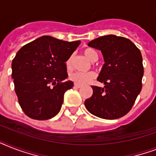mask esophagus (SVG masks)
Returning <instances> with one entry per match:
<instances>
[{
  "label": "esophagus",
  "instance_id": "obj_1",
  "mask_svg": "<svg viewBox=\"0 0 156 156\" xmlns=\"http://www.w3.org/2000/svg\"><path fill=\"white\" fill-rule=\"evenodd\" d=\"M74 87L77 88H80L82 87V86L80 85V84H78V83H74Z\"/></svg>",
  "mask_w": 156,
  "mask_h": 156
}]
</instances>
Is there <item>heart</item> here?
I'll use <instances>...</instances> for the list:
<instances>
[{"mask_svg":"<svg viewBox=\"0 0 156 156\" xmlns=\"http://www.w3.org/2000/svg\"><path fill=\"white\" fill-rule=\"evenodd\" d=\"M83 53L86 56V57L89 59L90 61H96L99 58L97 52L93 48H86L83 51ZM71 61H72V57H69L67 61V66H70ZM95 78V73L93 72H88V73H82V72H73L69 74V79L73 81L75 83L80 84V85H85L87 83H89L90 82Z\"/></svg>","mask_w":156,"mask_h":156,"instance_id":"heart-1","label":"heart"}]
</instances>
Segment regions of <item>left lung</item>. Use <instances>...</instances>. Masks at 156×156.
<instances>
[{"label":"left lung","mask_w":156,"mask_h":156,"mask_svg":"<svg viewBox=\"0 0 156 156\" xmlns=\"http://www.w3.org/2000/svg\"><path fill=\"white\" fill-rule=\"evenodd\" d=\"M88 46L102 52L105 63L97 80L105 86H91L93 94L86 100V108L100 118H120L130 111L142 90L144 69L140 50L129 39L114 35L95 39Z\"/></svg>","instance_id":"8db88e82"}]
</instances>
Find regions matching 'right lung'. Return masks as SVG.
I'll use <instances>...</instances> for the list:
<instances>
[{
	"mask_svg": "<svg viewBox=\"0 0 156 156\" xmlns=\"http://www.w3.org/2000/svg\"><path fill=\"white\" fill-rule=\"evenodd\" d=\"M44 35L24 45L12 61V78L24 113L35 120H48L58 113L64 94L73 87L66 61L80 44Z\"/></svg>",
	"mask_w": 156,
	"mask_h": 156,
	"instance_id": "add662e5",
	"label": "right lung"
}]
</instances>
